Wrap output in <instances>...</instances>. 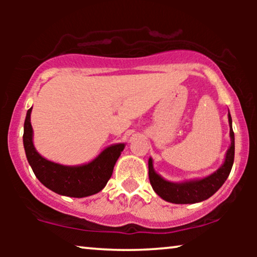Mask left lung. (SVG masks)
Wrapping results in <instances>:
<instances>
[{
  "instance_id": "obj_1",
  "label": "left lung",
  "mask_w": 257,
  "mask_h": 257,
  "mask_svg": "<svg viewBox=\"0 0 257 257\" xmlns=\"http://www.w3.org/2000/svg\"><path fill=\"white\" fill-rule=\"evenodd\" d=\"M228 120L230 126L231 144L227 151L224 164L209 177L201 180H194L184 184H173L164 180L153 170L152 159L149 160V178L152 188L160 198L173 203H195L210 198L227 180L234 163L235 143L234 131L231 128V117L228 114Z\"/></svg>"
}]
</instances>
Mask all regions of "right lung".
Returning <instances> with one entry per match:
<instances>
[{
    "mask_svg": "<svg viewBox=\"0 0 257 257\" xmlns=\"http://www.w3.org/2000/svg\"><path fill=\"white\" fill-rule=\"evenodd\" d=\"M31 108L28 110L24 121L23 145L27 159L38 180L52 192L71 198H84L100 192L110 180L115 161L125 147L124 144L107 147L92 163L83 166L70 167L51 163L41 157L34 147Z\"/></svg>",
    "mask_w": 257,
    "mask_h": 257,
    "instance_id": "1",
    "label": "right lung"
}]
</instances>
